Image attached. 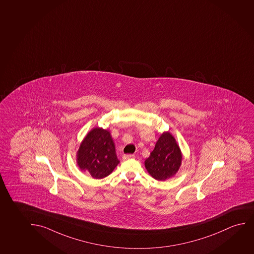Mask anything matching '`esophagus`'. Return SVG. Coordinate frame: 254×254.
<instances>
[{"label": "esophagus", "instance_id": "obj_1", "mask_svg": "<svg viewBox=\"0 0 254 254\" xmlns=\"http://www.w3.org/2000/svg\"><path fill=\"white\" fill-rule=\"evenodd\" d=\"M134 157H135L134 155L129 154V155H124V156H123V159H124V160H127V159H130V158H134Z\"/></svg>", "mask_w": 254, "mask_h": 254}]
</instances>
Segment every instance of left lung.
Returning a JSON list of instances; mask_svg holds the SVG:
<instances>
[{"mask_svg":"<svg viewBox=\"0 0 254 254\" xmlns=\"http://www.w3.org/2000/svg\"><path fill=\"white\" fill-rule=\"evenodd\" d=\"M182 162V153L174 136L164 132L157 140L150 157L144 161L147 172L157 180L171 179L179 171Z\"/></svg>","mask_w":254,"mask_h":254,"instance_id":"left-lung-1","label":"left lung"}]
</instances>
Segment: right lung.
<instances>
[{
    "mask_svg": "<svg viewBox=\"0 0 254 254\" xmlns=\"http://www.w3.org/2000/svg\"><path fill=\"white\" fill-rule=\"evenodd\" d=\"M76 161L79 168L94 179L110 175L119 164L110 131L99 127L91 129L80 144Z\"/></svg>",
    "mask_w": 254,
    "mask_h": 254,
    "instance_id": "add662e5",
    "label": "right lung"
}]
</instances>
